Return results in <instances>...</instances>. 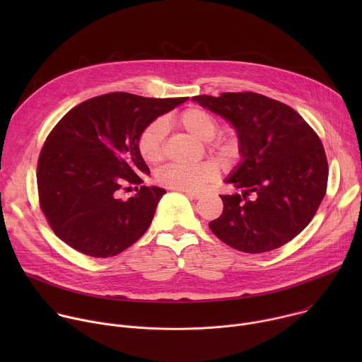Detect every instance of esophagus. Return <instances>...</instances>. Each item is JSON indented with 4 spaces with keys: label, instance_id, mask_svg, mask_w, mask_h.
<instances>
[{
    "label": "esophagus",
    "instance_id": "34e87169",
    "mask_svg": "<svg viewBox=\"0 0 362 362\" xmlns=\"http://www.w3.org/2000/svg\"><path fill=\"white\" fill-rule=\"evenodd\" d=\"M180 192L186 193L192 199H202L203 197V192H200V190H180Z\"/></svg>",
    "mask_w": 362,
    "mask_h": 362
}]
</instances>
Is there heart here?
<instances>
[{
	"mask_svg": "<svg viewBox=\"0 0 362 362\" xmlns=\"http://www.w3.org/2000/svg\"><path fill=\"white\" fill-rule=\"evenodd\" d=\"M179 126L192 136L208 141L215 137L219 122L218 119L202 109L185 110L179 119ZM166 122L156 119L150 122L139 134L137 148L140 156L150 165H158L165 158ZM211 151L222 160H229L236 156L238 143L233 137H221L211 143ZM218 176V169L212 163H200L193 166L170 165L160 169L156 175L158 182L173 190H197Z\"/></svg>",
	"mask_w": 362,
	"mask_h": 362,
	"instance_id": "b5f03b06",
	"label": "heart"
}]
</instances>
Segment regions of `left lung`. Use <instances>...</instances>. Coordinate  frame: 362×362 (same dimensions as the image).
I'll list each match as a JSON object with an SVG mask.
<instances>
[{
	"instance_id": "1",
	"label": "left lung",
	"mask_w": 362,
	"mask_h": 362,
	"mask_svg": "<svg viewBox=\"0 0 362 362\" xmlns=\"http://www.w3.org/2000/svg\"><path fill=\"white\" fill-rule=\"evenodd\" d=\"M192 100L229 120L240 144L242 162L226 183L243 193L221 196L223 212L211 230L246 253L292 240L313 221L327 192L328 160L318 134L288 105L253 91Z\"/></svg>"
}]
</instances>
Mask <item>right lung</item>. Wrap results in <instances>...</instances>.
I'll return each instance as SVG.
<instances>
[{
    "label": "right lung",
    "instance_id": "add662e5",
    "mask_svg": "<svg viewBox=\"0 0 362 362\" xmlns=\"http://www.w3.org/2000/svg\"><path fill=\"white\" fill-rule=\"evenodd\" d=\"M187 97L151 98L116 91L73 107L47 136L37 165L40 208L53 232L73 249L110 257L148 229L165 189L144 186L140 132ZM138 193L124 201L119 192Z\"/></svg>",
    "mask_w": 362,
    "mask_h": 362
}]
</instances>
